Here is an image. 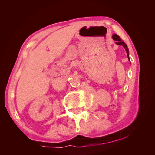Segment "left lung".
<instances>
[{
	"label": "left lung",
	"instance_id": "1",
	"mask_svg": "<svg viewBox=\"0 0 155 155\" xmlns=\"http://www.w3.org/2000/svg\"><path fill=\"white\" fill-rule=\"evenodd\" d=\"M113 40L116 41V44H117V45H120V46H122L124 48H125L126 51H127V56H128V59H129V57H128V55H129V54H128V47L127 46V44H126L124 41H122V40L121 38H120V37L116 35V34H114V35H113Z\"/></svg>",
	"mask_w": 155,
	"mask_h": 155
}]
</instances>
